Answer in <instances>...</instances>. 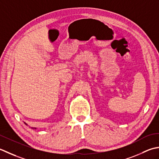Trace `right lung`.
<instances>
[{
	"label": "right lung",
	"instance_id": "right-lung-1",
	"mask_svg": "<svg viewBox=\"0 0 159 159\" xmlns=\"http://www.w3.org/2000/svg\"><path fill=\"white\" fill-rule=\"evenodd\" d=\"M25 124L26 125H27V124H26V123H25ZM32 128V129H36V128Z\"/></svg>",
	"mask_w": 159,
	"mask_h": 159
}]
</instances>
